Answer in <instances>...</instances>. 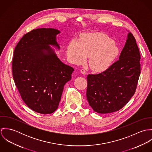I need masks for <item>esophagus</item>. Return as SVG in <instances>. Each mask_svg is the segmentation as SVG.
<instances>
[{
	"mask_svg": "<svg viewBox=\"0 0 152 152\" xmlns=\"http://www.w3.org/2000/svg\"><path fill=\"white\" fill-rule=\"evenodd\" d=\"M81 73L83 74H86V69H84V68H82L81 69Z\"/></svg>",
	"mask_w": 152,
	"mask_h": 152,
	"instance_id": "34e87169",
	"label": "esophagus"
}]
</instances>
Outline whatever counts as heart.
<instances>
[{"instance_id": "heart-1", "label": "heart", "mask_w": 152, "mask_h": 152, "mask_svg": "<svg viewBox=\"0 0 152 152\" xmlns=\"http://www.w3.org/2000/svg\"><path fill=\"white\" fill-rule=\"evenodd\" d=\"M119 52L114 41L107 35L100 33L84 34L78 42H71L67 48L68 57L71 62L81 63L89 57V66L97 71L109 67Z\"/></svg>"}]
</instances>
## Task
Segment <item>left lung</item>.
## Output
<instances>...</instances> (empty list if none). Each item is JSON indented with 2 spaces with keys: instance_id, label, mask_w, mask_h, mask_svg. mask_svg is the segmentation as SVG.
Returning a JSON list of instances; mask_svg holds the SVG:
<instances>
[{
  "instance_id": "obj_1",
  "label": "left lung",
  "mask_w": 152,
  "mask_h": 152,
  "mask_svg": "<svg viewBox=\"0 0 152 152\" xmlns=\"http://www.w3.org/2000/svg\"><path fill=\"white\" fill-rule=\"evenodd\" d=\"M140 60L136 40L129 33L119 60L102 72L87 76V100L94 111L114 112L129 101L140 74Z\"/></svg>"
}]
</instances>
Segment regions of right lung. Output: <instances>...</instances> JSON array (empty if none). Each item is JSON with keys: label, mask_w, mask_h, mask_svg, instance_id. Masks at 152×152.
<instances>
[{"label": "right lung", "mask_w": 152, "mask_h": 152, "mask_svg": "<svg viewBox=\"0 0 152 152\" xmlns=\"http://www.w3.org/2000/svg\"><path fill=\"white\" fill-rule=\"evenodd\" d=\"M60 33L50 28L32 30L23 36L14 50L15 85L27 106L42 114L58 108L64 86L74 70L63 63L49 46L60 48L56 37Z\"/></svg>", "instance_id": "add662e5"}]
</instances>
